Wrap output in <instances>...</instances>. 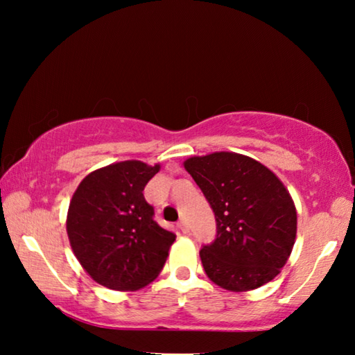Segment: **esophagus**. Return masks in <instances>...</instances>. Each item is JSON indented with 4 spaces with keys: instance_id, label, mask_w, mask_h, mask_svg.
I'll use <instances>...</instances> for the list:
<instances>
[{
    "instance_id": "obj_1",
    "label": "esophagus",
    "mask_w": 355,
    "mask_h": 355,
    "mask_svg": "<svg viewBox=\"0 0 355 355\" xmlns=\"http://www.w3.org/2000/svg\"><path fill=\"white\" fill-rule=\"evenodd\" d=\"M178 227H180V230H182L183 233H189V230H191V227H189V224H188V222H186L184 219H182V220H180V224H178Z\"/></svg>"
}]
</instances>
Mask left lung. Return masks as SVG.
I'll return each instance as SVG.
<instances>
[{"label": "left lung", "instance_id": "8db88e82", "mask_svg": "<svg viewBox=\"0 0 355 355\" xmlns=\"http://www.w3.org/2000/svg\"><path fill=\"white\" fill-rule=\"evenodd\" d=\"M183 164L216 218V239L200 250L209 280L236 293L271 282L290 258L297 232L284 183L266 166L233 152L192 156Z\"/></svg>", "mask_w": 355, "mask_h": 355}]
</instances>
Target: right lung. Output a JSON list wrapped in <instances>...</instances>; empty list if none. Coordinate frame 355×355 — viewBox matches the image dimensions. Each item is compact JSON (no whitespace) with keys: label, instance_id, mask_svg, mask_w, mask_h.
Listing matches in <instances>:
<instances>
[{"label":"right lung","instance_id":"right-lung-1","mask_svg":"<svg viewBox=\"0 0 355 355\" xmlns=\"http://www.w3.org/2000/svg\"><path fill=\"white\" fill-rule=\"evenodd\" d=\"M159 164L122 161L89 173L67 213V235L78 261L97 284L136 291L163 269L175 235L153 220L144 199Z\"/></svg>","mask_w":355,"mask_h":355}]
</instances>
